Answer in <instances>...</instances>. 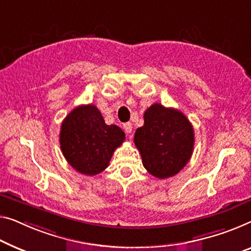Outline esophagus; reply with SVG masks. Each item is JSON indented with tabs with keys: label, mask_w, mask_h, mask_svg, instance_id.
<instances>
[{
	"label": "esophagus",
	"mask_w": 251,
	"mask_h": 251,
	"mask_svg": "<svg viewBox=\"0 0 251 251\" xmlns=\"http://www.w3.org/2000/svg\"><path fill=\"white\" fill-rule=\"evenodd\" d=\"M123 128L125 129V132L128 134V136L130 137V133H132V124H130V123H125L124 125H123Z\"/></svg>",
	"instance_id": "obj_1"
}]
</instances>
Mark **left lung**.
<instances>
[{"mask_svg":"<svg viewBox=\"0 0 251 251\" xmlns=\"http://www.w3.org/2000/svg\"><path fill=\"white\" fill-rule=\"evenodd\" d=\"M194 129L188 118L175 108L154 103L144 113L134 143L150 174L159 179L177 175L193 154Z\"/></svg>","mask_w":251,"mask_h":251,"instance_id":"obj_1","label":"left lung"}]
</instances>
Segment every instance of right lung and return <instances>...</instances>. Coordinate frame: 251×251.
<instances>
[{
	"mask_svg": "<svg viewBox=\"0 0 251 251\" xmlns=\"http://www.w3.org/2000/svg\"><path fill=\"white\" fill-rule=\"evenodd\" d=\"M125 141V133L107 125L98 108L81 104L66 116L61 126L59 143L66 161L78 173L95 176L109 164L115 150Z\"/></svg>",
	"mask_w": 251,
	"mask_h": 251,
	"instance_id": "1",
	"label": "right lung"
}]
</instances>
